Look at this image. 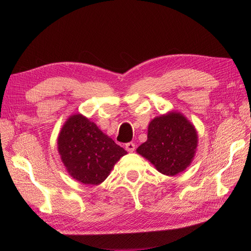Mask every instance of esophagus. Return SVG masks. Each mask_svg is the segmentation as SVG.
I'll return each instance as SVG.
<instances>
[{"instance_id": "obj_1", "label": "esophagus", "mask_w": 251, "mask_h": 251, "mask_svg": "<svg viewBox=\"0 0 251 251\" xmlns=\"http://www.w3.org/2000/svg\"><path fill=\"white\" fill-rule=\"evenodd\" d=\"M125 148H126V150L128 151V152H134L136 146H135V143L128 142V143H126V145H125Z\"/></svg>"}]
</instances>
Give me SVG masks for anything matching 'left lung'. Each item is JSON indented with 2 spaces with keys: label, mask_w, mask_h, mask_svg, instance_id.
Instances as JSON below:
<instances>
[{
  "label": "left lung",
  "mask_w": 251,
  "mask_h": 251,
  "mask_svg": "<svg viewBox=\"0 0 251 251\" xmlns=\"http://www.w3.org/2000/svg\"><path fill=\"white\" fill-rule=\"evenodd\" d=\"M199 136L194 125L177 111L156 116L148 126V139L137 153L153 164L157 172L176 176L194 159Z\"/></svg>",
  "instance_id": "left-lung-1"
}]
</instances>
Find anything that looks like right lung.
<instances>
[{
  "mask_svg": "<svg viewBox=\"0 0 251 251\" xmlns=\"http://www.w3.org/2000/svg\"><path fill=\"white\" fill-rule=\"evenodd\" d=\"M58 153L68 174L78 182L98 185L127 152L101 131L94 122L76 113L63 124Z\"/></svg>",
  "mask_w": 251,
  "mask_h": 251,
  "instance_id": "1",
  "label": "right lung"
}]
</instances>
